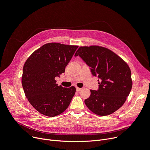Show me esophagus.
<instances>
[{"label":"esophagus","mask_w":150,"mask_h":150,"mask_svg":"<svg viewBox=\"0 0 150 150\" xmlns=\"http://www.w3.org/2000/svg\"><path fill=\"white\" fill-rule=\"evenodd\" d=\"M81 90H82V88H79V87H76V91H80Z\"/></svg>","instance_id":"obj_1"}]
</instances>
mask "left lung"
<instances>
[{
	"mask_svg": "<svg viewBox=\"0 0 150 150\" xmlns=\"http://www.w3.org/2000/svg\"><path fill=\"white\" fill-rule=\"evenodd\" d=\"M77 55L90 67L93 76L99 79L98 90H90L85 105L100 116L117 111L124 104L132 88L129 66L110 49L98 46H81L74 55Z\"/></svg>",
	"mask_w": 150,
	"mask_h": 150,
	"instance_id": "8db88e82",
	"label": "left lung"
}]
</instances>
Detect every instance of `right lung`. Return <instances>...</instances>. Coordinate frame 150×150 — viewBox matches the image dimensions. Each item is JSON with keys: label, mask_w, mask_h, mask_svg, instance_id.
Segmentation results:
<instances>
[{"label": "right lung", "mask_w": 150, "mask_h": 150, "mask_svg": "<svg viewBox=\"0 0 150 150\" xmlns=\"http://www.w3.org/2000/svg\"><path fill=\"white\" fill-rule=\"evenodd\" d=\"M77 46L50 42L33 52L26 60L22 85L28 101L42 115L55 117L65 111L76 88H64L55 78L65 73Z\"/></svg>", "instance_id": "obj_1"}]
</instances>
